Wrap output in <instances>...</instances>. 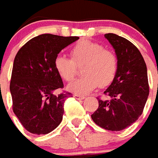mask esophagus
<instances>
[{
	"label": "esophagus",
	"mask_w": 158,
	"mask_h": 158,
	"mask_svg": "<svg viewBox=\"0 0 158 158\" xmlns=\"http://www.w3.org/2000/svg\"><path fill=\"white\" fill-rule=\"evenodd\" d=\"M74 97H75V98H77V99H79V100H82V99H84V98H85V96H81V95H75Z\"/></svg>",
	"instance_id": "1"
}]
</instances>
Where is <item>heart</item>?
Returning <instances> with one entry per match:
<instances>
[{
    "instance_id": "1",
    "label": "heart",
    "mask_w": 158,
    "mask_h": 158,
    "mask_svg": "<svg viewBox=\"0 0 158 158\" xmlns=\"http://www.w3.org/2000/svg\"><path fill=\"white\" fill-rule=\"evenodd\" d=\"M71 58L57 56L54 62L55 69L62 80L71 81L77 74V66H82L83 77L77 78L68 85V89L76 95H86L98 85H110L118 69L116 55L98 42L82 40L70 49Z\"/></svg>"
}]
</instances>
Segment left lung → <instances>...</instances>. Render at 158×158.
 <instances>
[{
  "instance_id": "left-lung-1",
  "label": "left lung",
  "mask_w": 158,
  "mask_h": 158,
  "mask_svg": "<svg viewBox=\"0 0 158 158\" xmlns=\"http://www.w3.org/2000/svg\"><path fill=\"white\" fill-rule=\"evenodd\" d=\"M104 36L114 48L118 69L105 91V99H98L99 106L91 115L98 126L119 131L131 126L142 115L149 96L147 67L138 48L116 34Z\"/></svg>"
}]
</instances>
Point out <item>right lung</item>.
I'll use <instances>...</instances> for the list:
<instances>
[{"instance_id":"1","label":"right lung","mask_w":158,"mask_h":158,"mask_svg":"<svg viewBox=\"0 0 158 158\" xmlns=\"http://www.w3.org/2000/svg\"><path fill=\"white\" fill-rule=\"evenodd\" d=\"M78 39L43 34L29 40L17 52L9 88L13 111L28 132L45 135L61 123L64 102L72 94L54 95L63 88L54 62L62 49Z\"/></svg>"}]
</instances>
